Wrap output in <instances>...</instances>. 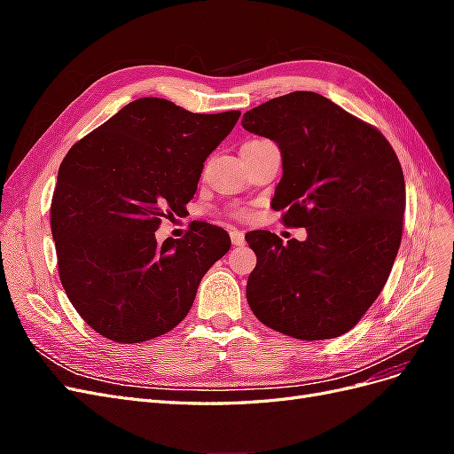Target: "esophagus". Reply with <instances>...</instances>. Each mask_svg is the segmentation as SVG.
I'll list each match as a JSON object with an SVG mask.
<instances>
[{
    "label": "esophagus",
    "instance_id": "1",
    "mask_svg": "<svg viewBox=\"0 0 454 454\" xmlns=\"http://www.w3.org/2000/svg\"><path fill=\"white\" fill-rule=\"evenodd\" d=\"M231 242L235 244V246H244V232L242 231H239V229H232L231 231Z\"/></svg>",
    "mask_w": 454,
    "mask_h": 454
}]
</instances>
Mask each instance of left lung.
<instances>
[{
	"mask_svg": "<svg viewBox=\"0 0 454 454\" xmlns=\"http://www.w3.org/2000/svg\"><path fill=\"white\" fill-rule=\"evenodd\" d=\"M272 140L282 180L270 206L307 240L270 231L246 242L257 255L246 297L259 322L301 340L333 339L360 322L400 250L405 180L384 136L325 96L297 90L244 114Z\"/></svg>",
	"mask_w": 454,
	"mask_h": 454,
	"instance_id": "obj_1",
	"label": "left lung"
}]
</instances>
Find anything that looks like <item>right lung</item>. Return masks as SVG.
Wrapping results in <instances>:
<instances>
[{
    "mask_svg": "<svg viewBox=\"0 0 454 454\" xmlns=\"http://www.w3.org/2000/svg\"><path fill=\"white\" fill-rule=\"evenodd\" d=\"M239 117L140 98L67 151L51 229L66 295L94 332L132 345L185 318L231 239L222 227L195 223L184 239L159 244L155 231L193 199L204 160Z\"/></svg>",
    "mask_w": 454,
    "mask_h": 454,
    "instance_id": "obj_1",
    "label": "right lung"
}]
</instances>
